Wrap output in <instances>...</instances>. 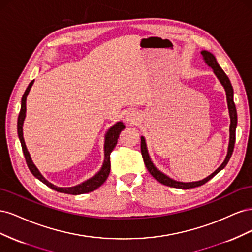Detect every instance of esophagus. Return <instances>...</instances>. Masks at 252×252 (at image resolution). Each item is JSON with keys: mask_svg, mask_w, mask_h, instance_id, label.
<instances>
[{"mask_svg": "<svg viewBox=\"0 0 252 252\" xmlns=\"http://www.w3.org/2000/svg\"><path fill=\"white\" fill-rule=\"evenodd\" d=\"M138 119H139L138 113H136V111H134V110H129L126 113V116H125L126 123L127 124H130V125L135 124L136 122H138Z\"/></svg>", "mask_w": 252, "mask_h": 252, "instance_id": "34e87169", "label": "esophagus"}]
</instances>
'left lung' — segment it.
Here are the masks:
<instances>
[{
	"mask_svg": "<svg viewBox=\"0 0 252 252\" xmlns=\"http://www.w3.org/2000/svg\"><path fill=\"white\" fill-rule=\"evenodd\" d=\"M201 55L203 56V59L205 61V63L207 64L209 67H211L213 69V72L217 75V78L219 81L222 84L223 87L225 88L226 91V97H227V104H228V109H229V116H230V127H229V145H228V151H227V156L225 158V161L222 163L219 168L211 173L209 177L205 178L202 181H197V182H189V183H183V182H178L175 180L170 179L169 177H167L166 174L159 171L157 167L154 165V163L151 162L150 157L148 155V150L146 146V142H145L144 136H141V152H142V157L144 159L145 166H146L147 170L150 172V174L154 177L157 181L159 183H162L163 185L173 187V188H181V189H189V188H194V187H199L201 185H204L205 183H207L209 180H211L216 174H218L220 170L225 168V166L229 162V159L232 156L233 148H234V142H235V128L236 124H238V116H236V109H235V105L233 102V88L231 83L228 79L226 73L222 68L220 67V65L217 62L216 57L212 55L211 52L207 50H203L201 51Z\"/></svg>",
	"mask_w": 252,
	"mask_h": 252,
	"instance_id": "1",
	"label": "left lung"
}]
</instances>
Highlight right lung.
I'll use <instances>...</instances> for the list:
<instances>
[{
    "instance_id": "obj_1",
    "label": "right lung",
    "mask_w": 252,
    "mask_h": 252,
    "mask_svg": "<svg viewBox=\"0 0 252 252\" xmlns=\"http://www.w3.org/2000/svg\"><path fill=\"white\" fill-rule=\"evenodd\" d=\"M33 82H34V80L29 83V85L26 88L24 94H23V96H22L21 110H20L19 118H18V134H19V139L21 141L23 154H24V157H25V159H26V163H27L29 170L32 171V173L34 175L36 179H39L42 183H44L45 185H47L48 187L52 188L53 190H56V191H58V192H63V193H67V194L77 195V194H83V193L94 191V190L97 189L101 185H103V183L108 178L109 172H110V154H111V151L113 150V148L116 147L121 131L125 128L124 123H123V122H118V123L114 124L107 131V133H106L105 144H104L105 158H104L103 166H102V168H101L100 171H98L95 175H94V177L91 179H89L85 182H83L82 184H79L77 186H73V187H57L53 184H51V183L48 182L46 179H45L43 175L41 174V172L39 171V169L36 168L35 165L32 162V158H30L29 152L26 148L24 138H23V123H24L25 116H26V98H27V95L29 94L30 88H32V86Z\"/></svg>"
}]
</instances>
